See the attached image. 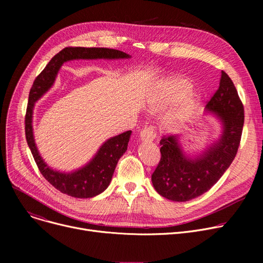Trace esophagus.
Instances as JSON below:
<instances>
[{
  "label": "esophagus",
  "instance_id": "obj_1",
  "mask_svg": "<svg viewBox=\"0 0 263 263\" xmlns=\"http://www.w3.org/2000/svg\"><path fill=\"white\" fill-rule=\"evenodd\" d=\"M140 137L141 140L143 142H146V143H151L156 137V132L153 128H145L141 131V134H140Z\"/></svg>",
  "mask_w": 263,
  "mask_h": 263
}]
</instances>
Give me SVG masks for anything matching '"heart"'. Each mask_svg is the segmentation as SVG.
Wrapping results in <instances>:
<instances>
[{"instance_id": "1", "label": "heart", "mask_w": 263, "mask_h": 263, "mask_svg": "<svg viewBox=\"0 0 263 263\" xmlns=\"http://www.w3.org/2000/svg\"><path fill=\"white\" fill-rule=\"evenodd\" d=\"M191 88V83L180 77H171L163 80L158 84V99L161 103L167 104L176 102L179 98H182L180 105L175 110L171 117L170 127L179 126L183 122L193 109V96L187 92Z\"/></svg>"}]
</instances>
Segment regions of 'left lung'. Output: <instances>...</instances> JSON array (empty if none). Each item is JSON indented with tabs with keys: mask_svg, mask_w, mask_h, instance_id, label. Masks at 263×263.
<instances>
[{
	"mask_svg": "<svg viewBox=\"0 0 263 263\" xmlns=\"http://www.w3.org/2000/svg\"><path fill=\"white\" fill-rule=\"evenodd\" d=\"M222 122L219 140L195 158L187 157L179 136H163L161 160L151 181L159 194L173 201H189L209 191L236 157L244 124V107L233 82L222 71L219 86L205 105Z\"/></svg>",
	"mask_w": 263,
	"mask_h": 263,
	"instance_id": "left-lung-1",
	"label": "left lung"
}]
</instances>
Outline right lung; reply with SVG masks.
Instances as JSON below:
<instances>
[{
	"mask_svg": "<svg viewBox=\"0 0 263 263\" xmlns=\"http://www.w3.org/2000/svg\"><path fill=\"white\" fill-rule=\"evenodd\" d=\"M130 55L119 50L107 48L68 47L54 55L43 71L35 79L29 95L25 114V137L37 166L48 182L60 192L76 198H91L99 195L108 185L118 160L126 153L132 131L123 132L108 139L85 166L72 173H62L49 167L40 157L33 134V109L53 85L60 68L65 62L72 60H117L129 59Z\"/></svg>",
	"mask_w": 263,
	"mask_h": 263,
	"instance_id": "add662e5",
	"label": "right lung"
}]
</instances>
